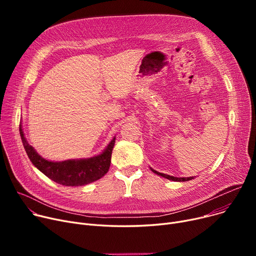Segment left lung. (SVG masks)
<instances>
[{"mask_svg":"<svg viewBox=\"0 0 256 256\" xmlns=\"http://www.w3.org/2000/svg\"><path fill=\"white\" fill-rule=\"evenodd\" d=\"M152 172H154L156 174H158V176H163L167 180H176V182H186V180H191L193 178H176V176H168V174H164V173H160V172H158L154 169H152Z\"/></svg>","mask_w":256,"mask_h":256,"instance_id":"8db88e82","label":"left lung"}]
</instances>
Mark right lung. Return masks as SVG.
<instances>
[{
	"label": "right lung",
	"instance_id": "1",
	"mask_svg": "<svg viewBox=\"0 0 256 256\" xmlns=\"http://www.w3.org/2000/svg\"><path fill=\"white\" fill-rule=\"evenodd\" d=\"M20 132L24 150L32 164L57 184L66 186H84L102 178L109 171L115 138L106 146L104 152L98 156L83 160H68L63 162H50L40 156L26 141L22 126H20Z\"/></svg>",
	"mask_w": 256,
	"mask_h": 256
}]
</instances>
